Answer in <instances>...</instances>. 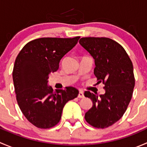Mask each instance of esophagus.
Listing matches in <instances>:
<instances>
[{"label":"esophagus","mask_w":147,"mask_h":147,"mask_svg":"<svg viewBox=\"0 0 147 147\" xmlns=\"http://www.w3.org/2000/svg\"><path fill=\"white\" fill-rule=\"evenodd\" d=\"M84 96V93L82 90H80L79 92V94H78V98H83Z\"/></svg>","instance_id":"obj_1"}]
</instances>
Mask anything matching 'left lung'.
<instances>
[{
    "instance_id": "left-lung-1",
    "label": "left lung",
    "mask_w": 147,
    "mask_h": 147,
    "mask_svg": "<svg viewBox=\"0 0 147 147\" xmlns=\"http://www.w3.org/2000/svg\"><path fill=\"white\" fill-rule=\"evenodd\" d=\"M79 42L94 59V74L105 90L100 96L84 92L93 103L84 118L95 128H107L121 119L131 101L135 85L132 63L124 47L110 38H82Z\"/></svg>"
}]
</instances>
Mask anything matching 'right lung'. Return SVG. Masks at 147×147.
Segmentation results:
<instances>
[{
  "label": "right lung",
  "instance_id": "1",
  "mask_svg": "<svg viewBox=\"0 0 147 147\" xmlns=\"http://www.w3.org/2000/svg\"><path fill=\"white\" fill-rule=\"evenodd\" d=\"M80 38L33 40L16 57L13 70L16 100L26 119L38 128L55 126L61 119L65 104L79 94L73 87L54 92L47 82L49 74L58 69L60 60L75 47Z\"/></svg>",
  "mask_w": 147,
  "mask_h": 147
}]
</instances>
